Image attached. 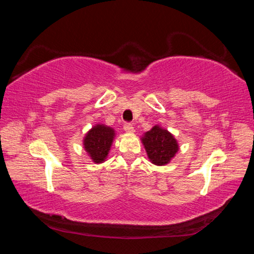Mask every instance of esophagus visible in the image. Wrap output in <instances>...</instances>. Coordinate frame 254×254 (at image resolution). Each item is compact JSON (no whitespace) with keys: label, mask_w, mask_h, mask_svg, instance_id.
I'll use <instances>...</instances> for the list:
<instances>
[{"label":"esophagus","mask_w":254,"mask_h":254,"mask_svg":"<svg viewBox=\"0 0 254 254\" xmlns=\"http://www.w3.org/2000/svg\"><path fill=\"white\" fill-rule=\"evenodd\" d=\"M123 128H124V131L127 132V133H132V132H134V127H133L131 123H126V124H124V126H123Z\"/></svg>","instance_id":"obj_1"}]
</instances>
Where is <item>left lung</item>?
<instances>
[{
  "instance_id": "obj_1",
  "label": "left lung",
  "mask_w": 254,
  "mask_h": 254,
  "mask_svg": "<svg viewBox=\"0 0 254 254\" xmlns=\"http://www.w3.org/2000/svg\"><path fill=\"white\" fill-rule=\"evenodd\" d=\"M142 142L149 159L157 166L168 163L178 150L177 141L174 135L157 126L145 133Z\"/></svg>"
}]
</instances>
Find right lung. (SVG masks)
<instances>
[{
  "label": "right lung",
  "instance_id": "1",
  "mask_svg": "<svg viewBox=\"0 0 254 254\" xmlns=\"http://www.w3.org/2000/svg\"><path fill=\"white\" fill-rule=\"evenodd\" d=\"M114 137V130L105 126L94 127L84 139L85 150L88 152L94 162L104 161L110 151L112 141Z\"/></svg>",
  "mask_w": 254,
  "mask_h": 254
}]
</instances>
